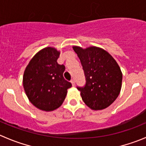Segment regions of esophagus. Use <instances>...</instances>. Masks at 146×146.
<instances>
[{
	"mask_svg": "<svg viewBox=\"0 0 146 146\" xmlns=\"http://www.w3.org/2000/svg\"><path fill=\"white\" fill-rule=\"evenodd\" d=\"M70 83H71L72 84V86H75V85H76V83H75V81L74 80H71V81H70Z\"/></svg>",
	"mask_w": 146,
	"mask_h": 146,
	"instance_id": "1",
	"label": "esophagus"
}]
</instances>
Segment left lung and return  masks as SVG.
I'll return each instance as SVG.
<instances>
[{
	"label": "left lung",
	"mask_w": 146,
	"mask_h": 146,
	"mask_svg": "<svg viewBox=\"0 0 146 146\" xmlns=\"http://www.w3.org/2000/svg\"><path fill=\"white\" fill-rule=\"evenodd\" d=\"M84 71L86 84L77 87L83 101L93 110L111 105L120 93L122 73L116 60L106 50L92 47L73 46Z\"/></svg>",
	"instance_id": "1"
}]
</instances>
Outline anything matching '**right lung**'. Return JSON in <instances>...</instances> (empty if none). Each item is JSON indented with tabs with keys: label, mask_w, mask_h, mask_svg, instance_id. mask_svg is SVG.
<instances>
[{
	"label": "right lung",
	"mask_w": 146,
	"mask_h": 146,
	"mask_svg": "<svg viewBox=\"0 0 146 146\" xmlns=\"http://www.w3.org/2000/svg\"><path fill=\"white\" fill-rule=\"evenodd\" d=\"M60 51L47 47L38 52L29 62L23 86L30 102L39 110L50 111L62 105L67 90L72 86L64 79L65 66L57 62Z\"/></svg>",
	"instance_id": "1"
}]
</instances>
